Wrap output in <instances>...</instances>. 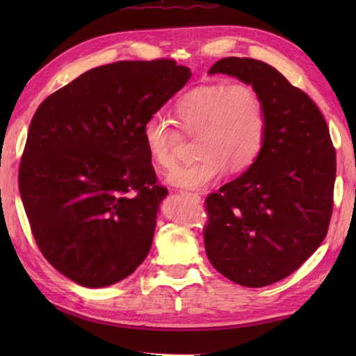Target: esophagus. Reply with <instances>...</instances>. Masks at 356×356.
Wrapping results in <instances>:
<instances>
[{"label": "esophagus", "mask_w": 356, "mask_h": 356, "mask_svg": "<svg viewBox=\"0 0 356 356\" xmlns=\"http://www.w3.org/2000/svg\"><path fill=\"white\" fill-rule=\"evenodd\" d=\"M184 195V197H186V199H190L191 202H194V203H200L202 202V197L199 194H194V193H185V191H182L180 193Z\"/></svg>", "instance_id": "esophagus-1"}]
</instances>
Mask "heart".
Listing matches in <instances>:
<instances>
[{
  "mask_svg": "<svg viewBox=\"0 0 356 356\" xmlns=\"http://www.w3.org/2000/svg\"><path fill=\"white\" fill-rule=\"evenodd\" d=\"M174 116L185 134H195L197 161L177 166L168 184L202 190L231 174L246 171L259 159L266 138V111L260 95L248 84H208L186 92L174 104ZM148 156L159 170L176 163L180 134L163 116H151L142 128Z\"/></svg>",
  "mask_w": 356,
  "mask_h": 356,
  "instance_id": "b5f03b06",
  "label": "heart"
}]
</instances>
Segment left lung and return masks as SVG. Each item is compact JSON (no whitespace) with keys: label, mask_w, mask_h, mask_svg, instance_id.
I'll list each match as a JSON object with an SVG mask.
<instances>
[{"label":"left lung","mask_w":356,"mask_h":356,"mask_svg":"<svg viewBox=\"0 0 356 356\" xmlns=\"http://www.w3.org/2000/svg\"><path fill=\"white\" fill-rule=\"evenodd\" d=\"M223 73L252 86L266 111V138L252 166L207 199L205 251L211 264L246 287L291 275L327 234L337 174L329 128L314 101L274 67L223 58Z\"/></svg>","instance_id":"left-lung-1"}]
</instances>
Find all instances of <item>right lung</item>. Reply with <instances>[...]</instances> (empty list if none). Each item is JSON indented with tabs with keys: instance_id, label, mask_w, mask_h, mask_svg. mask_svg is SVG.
I'll use <instances>...</instances> for the list:
<instances>
[{
	"instance_id": "right-lung-1",
	"label": "right lung",
	"mask_w": 356,
	"mask_h": 356,
	"mask_svg": "<svg viewBox=\"0 0 356 356\" xmlns=\"http://www.w3.org/2000/svg\"><path fill=\"white\" fill-rule=\"evenodd\" d=\"M190 78L172 59L120 61L82 73L38 107L19 194L38 248L74 283L115 284L148 255L168 191L156 184L142 128Z\"/></svg>"
}]
</instances>
